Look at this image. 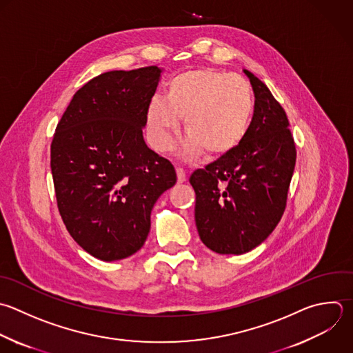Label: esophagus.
<instances>
[{
  "label": "esophagus",
  "instance_id": "esophagus-1",
  "mask_svg": "<svg viewBox=\"0 0 353 353\" xmlns=\"http://www.w3.org/2000/svg\"><path fill=\"white\" fill-rule=\"evenodd\" d=\"M176 176H178V182L182 183V182L186 181L188 174H186V171L182 167H176Z\"/></svg>",
  "mask_w": 353,
  "mask_h": 353
}]
</instances>
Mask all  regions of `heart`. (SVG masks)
<instances>
[{
    "mask_svg": "<svg viewBox=\"0 0 353 353\" xmlns=\"http://www.w3.org/2000/svg\"><path fill=\"white\" fill-rule=\"evenodd\" d=\"M254 95L245 79L214 69H194L174 76L165 99L153 97L146 108V124L153 148L165 152L172 146L183 119V156L205 152L221 157L233 150L248 128Z\"/></svg>",
    "mask_w": 353,
    "mask_h": 353,
    "instance_id": "1",
    "label": "heart"
}]
</instances>
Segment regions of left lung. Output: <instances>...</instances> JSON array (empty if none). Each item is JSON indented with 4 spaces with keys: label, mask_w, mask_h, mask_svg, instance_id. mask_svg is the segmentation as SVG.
I'll use <instances>...</instances> for the list:
<instances>
[{
    "label": "left lung",
    "mask_w": 353,
    "mask_h": 353,
    "mask_svg": "<svg viewBox=\"0 0 353 353\" xmlns=\"http://www.w3.org/2000/svg\"><path fill=\"white\" fill-rule=\"evenodd\" d=\"M244 73L255 95L245 135L189 179L199 236L218 254L248 252L273 232L285 210L296 160L284 109L258 77Z\"/></svg>",
    "instance_id": "1"
}]
</instances>
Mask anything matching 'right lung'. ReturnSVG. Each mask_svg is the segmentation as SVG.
<instances>
[{"label": "right lung", "instance_id": "right-lung-1", "mask_svg": "<svg viewBox=\"0 0 353 353\" xmlns=\"http://www.w3.org/2000/svg\"><path fill=\"white\" fill-rule=\"evenodd\" d=\"M160 73L148 66L94 77L74 94L54 134L59 214L76 243L101 261L141 250L154 203L176 182L171 161L142 135Z\"/></svg>", "mask_w": 353, "mask_h": 353}]
</instances>
